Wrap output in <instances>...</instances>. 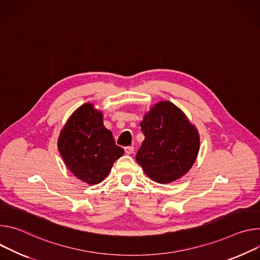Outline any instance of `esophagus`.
<instances>
[{
  "label": "esophagus",
  "instance_id": "34e87169",
  "mask_svg": "<svg viewBox=\"0 0 260 260\" xmlns=\"http://www.w3.org/2000/svg\"><path fill=\"white\" fill-rule=\"evenodd\" d=\"M125 153L130 155V154H133L134 153V148L133 147H127L125 148Z\"/></svg>",
  "mask_w": 260,
  "mask_h": 260
}]
</instances>
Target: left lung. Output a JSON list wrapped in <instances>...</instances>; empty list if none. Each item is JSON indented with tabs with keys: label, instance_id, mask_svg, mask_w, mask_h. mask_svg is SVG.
I'll use <instances>...</instances> for the list:
<instances>
[{
	"label": "left lung",
	"instance_id": "left-lung-1",
	"mask_svg": "<svg viewBox=\"0 0 260 260\" xmlns=\"http://www.w3.org/2000/svg\"><path fill=\"white\" fill-rule=\"evenodd\" d=\"M145 140L136 161L146 175L160 184L185 176L196 161L200 137L184 111L170 101H159L140 123Z\"/></svg>",
	"mask_w": 260,
	"mask_h": 260
}]
</instances>
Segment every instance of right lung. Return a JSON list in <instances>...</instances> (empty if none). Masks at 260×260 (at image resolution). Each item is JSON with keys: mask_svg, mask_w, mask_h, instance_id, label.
Masks as SVG:
<instances>
[{"mask_svg": "<svg viewBox=\"0 0 260 260\" xmlns=\"http://www.w3.org/2000/svg\"><path fill=\"white\" fill-rule=\"evenodd\" d=\"M59 152L72 174L88 185L102 182L124 150L115 145L103 124V113L93 103L79 106L57 138Z\"/></svg>", "mask_w": 260, "mask_h": 260, "instance_id": "obj_1", "label": "right lung"}]
</instances>
